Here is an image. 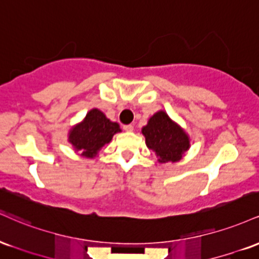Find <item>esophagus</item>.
Instances as JSON below:
<instances>
[{"mask_svg": "<svg viewBox=\"0 0 259 259\" xmlns=\"http://www.w3.org/2000/svg\"><path fill=\"white\" fill-rule=\"evenodd\" d=\"M123 129L125 130V132H133L134 130V125H132V124H127V125H124Z\"/></svg>", "mask_w": 259, "mask_h": 259, "instance_id": "34e87169", "label": "esophagus"}]
</instances>
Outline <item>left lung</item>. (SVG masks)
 <instances>
[{
  "label": "left lung",
  "instance_id": "8db88e82",
  "mask_svg": "<svg viewBox=\"0 0 259 259\" xmlns=\"http://www.w3.org/2000/svg\"><path fill=\"white\" fill-rule=\"evenodd\" d=\"M146 145L159 157V162H177L189 150V138L168 114L158 112L150 118L148 124L142 127Z\"/></svg>",
  "mask_w": 259,
  "mask_h": 259
}]
</instances>
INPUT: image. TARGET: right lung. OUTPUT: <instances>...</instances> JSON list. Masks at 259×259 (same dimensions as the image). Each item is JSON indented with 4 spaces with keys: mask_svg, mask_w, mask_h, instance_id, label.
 Returning <instances> with one entry per match:
<instances>
[{
    "mask_svg": "<svg viewBox=\"0 0 259 259\" xmlns=\"http://www.w3.org/2000/svg\"><path fill=\"white\" fill-rule=\"evenodd\" d=\"M119 124L107 119L99 109H92L86 114L81 124L73 127L69 133V141L81 154L92 158L99 150L111 141L115 133H119Z\"/></svg>",
    "mask_w": 259,
    "mask_h": 259,
    "instance_id": "add662e5",
    "label": "right lung"
}]
</instances>
